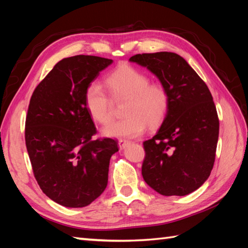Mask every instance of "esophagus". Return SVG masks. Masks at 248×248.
Segmentation results:
<instances>
[{"instance_id": "1", "label": "esophagus", "mask_w": 248, "mask_h": 248, "mask_svg": "<svg viewBox=\"0 0 248 248\" xmlns=\"http://www.w3.org/2000/svg\"><path fill=\"white\" fill-rule=\"evenodd\" d=\"M129 144H130V140H118V145L120 148H125V147H127Z\"/></svg>"}]
</instances>
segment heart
<instances>
[{
	"label": "heart",
	"mask_w": 248,
	"mask_h": 248,
	"mask_svg": "<svg viewBox=\"0 0 248 248\" xmlns=\"http://www.w3.org/2000/svg\"><path fill=\"white\" fill-rule=\"evenodd\" d=\"M105 86L115 101L125 100V117L114 121L102 130L110 138H135L162 123L170 108V93L160 82L130 65H120L105 78ZM89 116L98 124H107L113 117V103L104 88L97 82L87 86L84 94Z\"/></svg>",
	"instance_id": "b5f03b06"
}]
</instances>
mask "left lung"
<instances>
[{"mask_svg":"<svg viewBox=\"0 0 248 248\" xmlns=\"http://www.w3.org/2000/svg\"><path fill=\"white\" fill-rule=\"evenodd\" d=\"M166 86L170 108L154 138L144 141L145 182L164 196H186L209 178L217 151L219 121L208 86L182 56L172 52L136 54Z\"/></svg>","mask_w":248,"mask_h":248,"instance_id":"1","label":"left lung"}]
</instances>
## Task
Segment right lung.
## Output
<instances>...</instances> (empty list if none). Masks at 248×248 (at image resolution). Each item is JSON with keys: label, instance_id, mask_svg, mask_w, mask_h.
I'll return each mask as SVG.
<instances>
[{"label": "right lung", "instance_id": "add662e5", "mask_svg": "<svg viewBox=\"0 0 248 248\" xmlns=\"http://www.w3.org/2000/svg\"><path fill=\"white\" fill-rule=\"evenodd\" d=\"M113 60L76 55L60 61L31 94L25 144L40 188L67 208L91 204L108 186L112 139L93 140L96 127L85 108L87 86Z\"/></svg>", "mask_w": 248, "mask_h": 248}]
</instances>
